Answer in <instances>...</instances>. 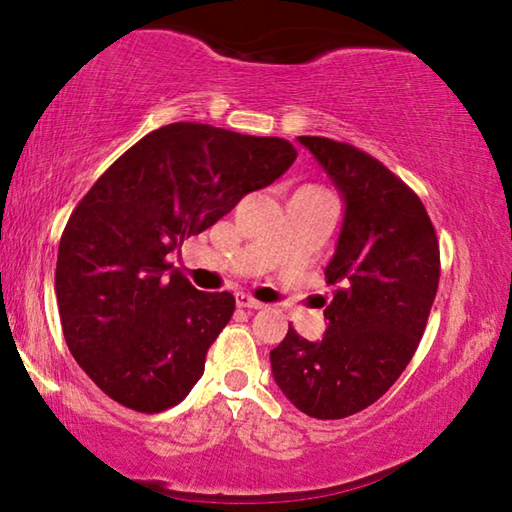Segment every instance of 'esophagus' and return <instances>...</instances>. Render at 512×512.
<instances>
[{
  "mask_svg": "<svg viewBox=\"0 0 512 512\" xmlns=\"http://www.w3.org/2000/svg\"><path fill=\"white\" fill-rule=\"evenodd\" d=\"M237 307H244V309H264L266 305H264V302L255 300L253 296H248V293H237Z\"/></svg>",
  "mask_w": 512,
  "mask_h": 512,
  "instance_id": "obj_1",
  "label": "esophagus"
}]
</instances>
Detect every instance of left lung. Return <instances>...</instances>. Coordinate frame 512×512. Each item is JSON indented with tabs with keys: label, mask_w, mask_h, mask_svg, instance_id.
<instances>
[{
	"label": "left lung",
	"mask_w": 512,
	"mask_h": 512,
	"mask_svg": "<svg viewBox=\"0 0 512 512\" xmlns=\"http://www.w3.org/2000/svg\"><path fill=\"white\" fill-rule=\"evenodd\" d=\"M298 142L345 201L325 268L336 291L323 339H302L289 325L271 350V368L296 409L341 420L377 402L409 366L438 291L440 248L418 194L379 160L329 137Z\"/></svg>",
	"instance_id": "left-lung-1"
}]
</instances>
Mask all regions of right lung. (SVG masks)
<instances>
[{"mask_svg": "<svg viewBox=\"0 0 512 512\" xmlns=\"http://www.w3.org/2000/svg\"><path fill=\"white\" fill-rule=\"evenodd\" d=\"M296 158L280 137L176 121L92 185L60 237L56 300L69 352L103 393L140 413L185 400L235 296L194 289L167 257Z\"/></svg>", "mask_w": 512, "mask_h": 512, "instance_id": "add662e5", "label": "right lung"}]
</instances>
